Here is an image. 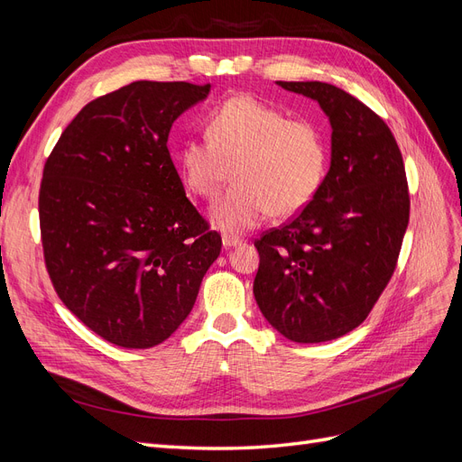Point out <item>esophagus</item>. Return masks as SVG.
Returning <instances> with one entry per match:
<instances>
[{
    "label": "esophagus",
    "mask_w": 462,
    "mask_h": 462,
    "mask_svg": "<svg viewBox=\"0 0 462 462\" xmlns=\"http://www.w3.org/2000/svg\"><path fill=\"white\" fill-rule=\"evenodd\" d=\"M221 243H223V248H235V246H239L243 241L236 239V236L226 235V236H223V239H221Z\"/></svg>",
    "instance_id": "1"
}]
</instances>
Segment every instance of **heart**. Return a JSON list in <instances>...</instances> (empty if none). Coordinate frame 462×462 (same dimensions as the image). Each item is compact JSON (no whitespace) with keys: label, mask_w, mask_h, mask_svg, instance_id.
Segmentation results:
<instances>
[{"label":"heart","mask_w":462,"mask_h":462,"mask_svg":"<svg viewBox=\"0 0 462 462\" xmlns=\"http://www.w3.org/2000/svg\"><path fill=\"white\" fill-rule=\"evenodd\" d=\"M206 134L179 148V170L202 199L217 197L235 175L236 185L209 209L214 229L229 236L258 227L272 212L299 214L324 185L329 148L312 119H289L253 96H235L208 116Z\"/></svg>","instance_id":"b5f03b06"}]
</instances>
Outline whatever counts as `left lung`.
Listing matches in <instances>:
<instances>
[{"mask_svg":"<svg viewBox=\"0 0 462 462\" xmlns=\"http://www.w3.org/2000/svg\"><path fill=\"white\" fill-rule=\"evenodd\" d=\"M331 125V162L314 200L254 243V297L263 318L295 343L353 331L393 275L409 226L401 150L382 117L328 82H283Z\"/></svg>","mask_w":462,"mask_h":462,"instance_id":"1","label":"left lung"}]
</instances>
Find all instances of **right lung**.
Masks as SVG:
<instances>
[{"mask_svg": "<svg viewBox=\"0 0 462 462\" xmlns=\"http://www.w3.org/2000/svg\"><path fill=\"white\" fill-rule=\"evenodd\" d=\"M208 94L209 85L131 82L82 107L46 162L38 206L51 283L114 345L163 343L221 253L167 150L173 121Z\"/></svg>", "mask_w": 462, "mask_h": 462, "instance_id": "right-lung-1", "label": "right lung"}]
</instances>
